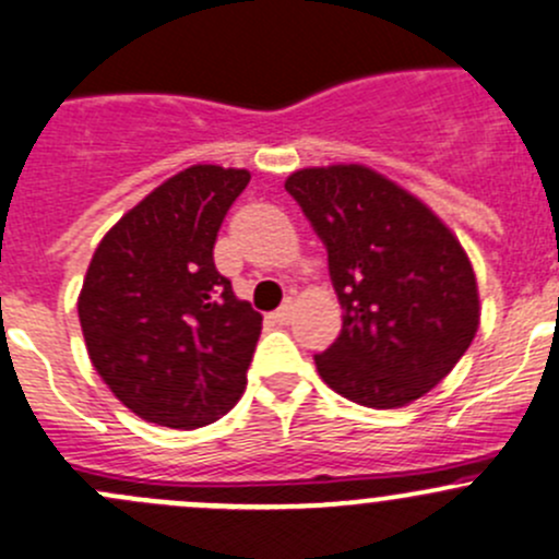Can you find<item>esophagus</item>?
Wrapping results in <instances>:
<instances>
[{
    "label": "esophagus",
    "mask_w": 559,
    "mask_h": 559,
    "mask_svg": "<svg viewBox=\"0 0 559 559\" xmlns=\"http://www.w3.org/2000/svg\"><path fill=\"white\" fill-rule=\"evenodd\" d=\"M292 308H295V306H292V302L286 300L284 306L278 308V311H275V313H270V319H273V324H281V326H284V324H289V319H292Z\"/></svg>",
    "instance_id": "obj_1"
}]
</instances>
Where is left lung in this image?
<instances>
[{"instance_id": "8db88e82", "label": "left lung", "mask_w": 559, "mask_h": 559, "mask_svg": "<svg viewBox=\"0 0 559 559\" xmlns=\"http://www.w3.org/2000/svg\"><path fill=\"white\" fill-rule=\"evenodd\" d=\"M286 191L326 248L343 330L316 354L324 384L368 408H400L441 384L478 330L460 240L416 197L359 165L289 175Z\"/></svg>"}]
</instances>
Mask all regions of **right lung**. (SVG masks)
<instances>
[{"mask_svg": "<svg viewBox=\"0 0 559 559\" xmlns=\"http://www.w3.org/2000/svg\"><path fill=\"white\" fill-rule=\"evenodd\" d=\"M251 180L194 165L134 205L94 251L78 316L88 357L129 411L194 430L240 400L262 316L213 262L218 229Z\"/></svg>", "mask_w": 559, "mask_h": 559, "instance_id": "add662e5", "label": "right lung"}]
</instances>
